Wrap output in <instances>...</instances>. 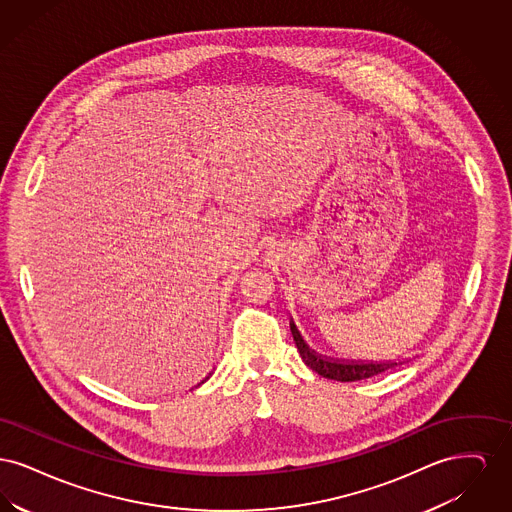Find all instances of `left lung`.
Here are the masks:
<instances>
[{
	"label": "left lung",
	"instance_id": "8db88e82",
	"mask_svg": "<svg viewBox=\"0 0 512 512\" xmlns=\"http://www.w3.org/2000/svg\"><path fill=\"white\" fill-rule=\"evenodd\" d=\"M290 326H292L293 341H295L305 365L313 368L317 374L328 378V380H338V382L365 380V378H372L376 374H382L393 366H397V363H340V361L322 359L305 345V341L301 340L293 322Z\"/></svg>",
	"mask_w": 512,
	"mask_h": 512
}]
</instances>
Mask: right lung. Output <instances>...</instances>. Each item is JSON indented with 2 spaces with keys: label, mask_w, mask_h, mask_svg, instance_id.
Returning <instances> with one entry per match:
<instances>
[{
  "label": "right lung",
  "mask_w": 512,
  "mask_h": 512,
  "mask_svg": "<svg viewBox=\"0 0 512 512\" xmlns=\"http://www.w3.org/2000/svg\"><path fill=\"white\" fill-rule=\"evenodd\" d=\"M207 378H209V376H207ZM207 378H205V380H207ZM205 380H203V382H205ZM203 382H201V384H203ZM197 386H199V384H197Z\"/></svg>",
  "instance_id": "add662e5"
}]
</instances>
